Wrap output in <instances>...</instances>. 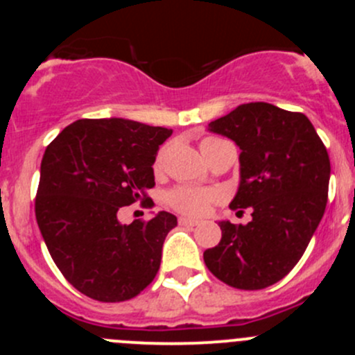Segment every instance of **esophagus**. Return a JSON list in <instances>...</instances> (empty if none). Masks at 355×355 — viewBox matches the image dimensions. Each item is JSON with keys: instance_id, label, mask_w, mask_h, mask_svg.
Wrapping results in <instances>:
<instances>
[{"instance_id": "34e87169", "label": "esophagus", "mask_w": 355, "mask_h": 355, "mask_svg": "<svg viewBox=\"0 0 355 355\" xmlns=\"http://www.w3.org/2000/svg\"><path fill=\"white\" fill-rule=\"evenodd\" d=\"M178 223L184 225V227H196V225H199L198 220H192V218H184L182 216L180 220H178Z\"/></svg>"}]
</instances>
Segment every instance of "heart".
Segmentation results:
<instances>
[{"label": "heart", "mask_w": 355, "mask_h": 355, "mask_svg": "<svg viewBox=\"0 0 355 355\" xmlns=\"http://www.w3.org/2000/svg\"><path fill=\"white\" fill-rule=\"evenodd\" d=\"M220 139H204L200 142V151L204 148H207L213 142H218ZM164 164V151H161L157 155L156 161H155V170L161 171L163 170ZM216 199V194L211 191H198V189H191V187H178L175 191L170 192L168 196V202L171 204V207H175L177 211L184 214H191V216H202V214L207 213L209 209V204Z\"/></svg>", "instance_id": "b5f03b06"}]
</instances>
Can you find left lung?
Here are the masks:
<instances>
[{
  "instance_id": "8db88e82",
  "label": "left lung",
  "mask_w": 355,
  "mask_h": 355,
  "mask_svg": "<svg viewBox=\"0 0 355 355\" xmlns=\"http://www.w3.org/2000/svg\"><path fill=\"white\" fill-rule=\"evenodd\" d=\"M207 130L241 149L230 207H250L252 220L220 221L221 241L204 250V263L230 287L266 288L299 263L323 218L331 171L327 148L306 114L270 103L237 106Z\"/></svg>"
}]
</instances>
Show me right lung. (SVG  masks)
Returning a JSON list of instances; mask_svg holds the SVG:
<instances>
[{"instance_id": "add662e5", "label": "right lung", "mask_w": 355, "mask_h": 355, "mask_svg": "<svg viewBox=\"0 0 355 355\" xmlns=\"http://www.w3.org/2000/svg\"><path fill=\"white\" fill-rule=\"evenodd\" d=\"M171 128L127 118H84L63 128L41 161L35 220L63 277L99 302H121L155 280L177 216L118 221L155 187L159 146Z\"/></svg>"}]
</instances>
